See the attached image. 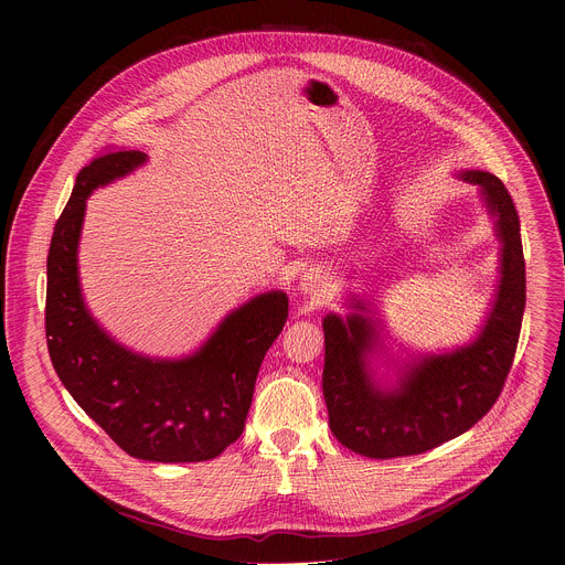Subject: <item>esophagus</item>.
<instances>
[{
  "label": "esophagus",
  "instance_id": "esophagus-1",
  "mask_svg": "<svg viewBox=\"0 0 565 565\" xmlns=\"http://www.w3.org/2000/svg\"><path fill=\"white\" fill-rule=\"evenodd\" d=\"M299 292L310 301V303H321L329 295V284L327 277L321 275L319 270L310 268L308 273H303V277L299 279Z\"/></svg>",
  "mask_w": 565,
  "mask_h": 565
}]
</instances>
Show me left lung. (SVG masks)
Segmentation results:
<instances>
[{"label": "left lung", "instance_id": "left-lung-1", "mask_svg": "<svg viewBox=\"0 0 565 565\" xmlns=\"http://www.w3.org/2000/svg\"><path fill=\"white\" fill-rule=\"evenodd\" d=\"M478 185L501 238V279L486 324L473 342L440 355H418L399 369L395 384L373 377L371 353L380 344L375 321L362 299L355 312L324 317L321 388L333 436L355 454L397 458L429 451L486 416L499 399L514 362L525 310V262L521 225L505 185L490 172L465 170Z\"/></svg>", "mask_w": 565, "mask_h": 565}]
</instances>
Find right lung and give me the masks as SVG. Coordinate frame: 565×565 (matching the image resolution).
I'll list each match as a JSON object with an SVG mask.
<instances>
[{
    "instance_id": "1",
    "label": "right lung",
    "mask_w": 565,
    "mask_h": 565,
    "mask_svg": "<svg viewBox=\"0 0 565 565\" xmlns=\"http://www.w3.org/2000/svg\"><path fill=\"white\" fill-rule=\"evenodd\" d=\"M147 160L114 149L79 170L46 259V344L64 388L129 456L151 462L216 458L246 427L264 355L288 319L281 290L232 310L207 342L181 360H153L118 344L92 317L77 277L89 194Z\"/></svg>"
}]
</instances>
